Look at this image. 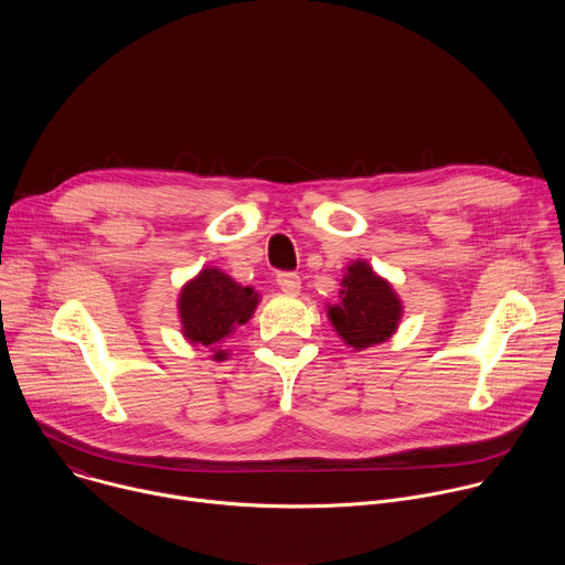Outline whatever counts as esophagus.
Returning a JSON list of instances; mask_svg holds the SVG:
<instances>
[{
    "label": "esophagus",
    "instance_id": "1",
    "mask_svg": "<svg viewBox=\"0 0 565 565\" xmlns=\"http://www.w3.org/2000/svg\"><path fill=\"white\" fill-rule=\"evenodd\" d=\"M277 284H279V288L284 292H290V295L299 292V288H301V279H299L297 273H279L277 275Z\"/></svg>",
    "mask_w": 565,
    "mask_h": 565
}]
</instances>
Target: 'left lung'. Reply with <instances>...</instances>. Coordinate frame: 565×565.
I'll return each instance as SVG.
<instances>
[{
    "label": "left lung",
    "instance_id": "left-lung-1",
    "mask_svg": "<svg viewBox=\"0 0 565 565\" xmlns=\"http://www.w3.org/2000/svg\"><path fill=\"white\" fill-rule=\"evenodd\" d=\"M340 297V303L329 306V317L349 347L362 351L395 333L402 315L399 299L366 262H353L347 268Z\"/></svg>",
    "mask_w": 565,
    "mask_h": 565
}]
</instances>
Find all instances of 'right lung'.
I'll return each mask as SVG.
<instances>
[{
    "mask_svg": "<svg viewBox=\"0 0 565 565\" xmlns=\"http://www.w3.org/2000/svg\"><path fill=\"white\" fill-rule=\"evenodd\" d=\"M257 301L259 297L250 286H238L218 268H205L181 290L183 333L192 344H218L236 327L246 324ZM225 351H216L214 360H225Z\"/></svg>",
    "mask_w": 565,
    "mask_h": 565,
    "instance_id": "add662e5",
    "label": "right lung"
}]
</instances>
